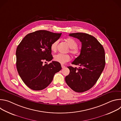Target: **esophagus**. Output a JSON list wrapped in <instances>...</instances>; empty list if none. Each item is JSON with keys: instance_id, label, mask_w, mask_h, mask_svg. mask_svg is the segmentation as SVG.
<instances>
[{"instance_id": "1", "label": "esophagus", "mask_w": 121, "mask_h": 121, "mask_svg": "<svg viewBox=\"0 0 121 121\" xmlns=\"http://www.w3.org/2000/svg\"><path fill=\"white\" fill-rule=\"evenodd\" d=\"M61 66H62V68H64L65 67V66L64 65H61Z\"/></svg>"}]
</instances>
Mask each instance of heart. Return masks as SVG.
<instances>
[{
  "instance_id": "b5f03b06",
  "label": "heart",
  "mask_w": 121,
  "mask_h": 121,
  "mask_svg": "<svg viewBox=\"0 0 121 121\" xmlns=\"http://www.w3.org/2000/svg\"><path fill=\"white\" fill-rule=\"evenodd\" d=\"M66 41L69 47L71 48L70 51V53L75 56H79L80 54V50L77 47L78 45L77 42L71 38H67ZM58 43L59 40H56L51 44V50L53 52H56V51ZM54 59L55 61L60 64H65V63L70 61V57L68 55L58 54L55 55Z\"/></svg>"
}]
</instances>
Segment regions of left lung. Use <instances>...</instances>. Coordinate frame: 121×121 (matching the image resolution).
I'll return each instance as SVG.
<instances>
[{
  "label": "left lung",
  "mask_w": 121,
  "mask_h": 121,
  "mask_svg": "<svg viewBox=\"0 0 121 121\" xmlns=\"http://www.w3.org/2000/svg\"><path fill=\"white\" fill-rule=\"evenodd\" d=\"M82 43L80 54L72 63L78 68L68 66L70 70L65 81L72 90L83 92L91 89L97 82L105 65V51L93 36L81 32L70 33Z\"/></svg>",
  "instance_id": "left-lung-1"
}]
</instances>
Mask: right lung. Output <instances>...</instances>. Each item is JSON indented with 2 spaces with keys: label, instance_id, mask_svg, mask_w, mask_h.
Masks as SVG:
<instances>
[{
  "label": "right lung",
  "instance_id": "obj_1",
  "mask_svg": "<svg viewBox=\"0 0 121 121\" xmlns=\"http://www.w3.org/2000/svg\"><path fill=\"white\" fill-rule=\"evenodd\" d=\"M62 33L45 30H37L28 34L17 48L16 66L23 82L30 89L41 91L46 88L53 79L55 74L62 67L60 64L52 61L51 45L57 40Z\"/></svg>",
  "mask_w": 121,
  "mask_h": 121
}]
</instances>
